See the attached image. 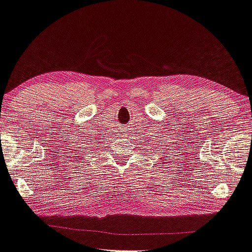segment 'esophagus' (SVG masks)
<instances>
[{
	"label": "esophagus",
	"mask_w": 252,
	"mask_h": 252,
	"mask_svg": "<svg viewBox=\"0 0 252 252\" xmlns=\"http://www.w3.org/2000/svg\"><path fill=\"white\" fill-rule=\"evenodd\" d=\"M128 134V130H127V128H123V130H122V135L124 136V135H127Z\"/></svg>",
	"instance_id": "1"
}]
</instances>
